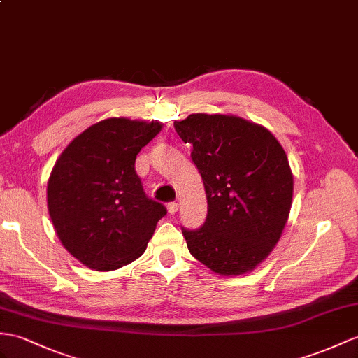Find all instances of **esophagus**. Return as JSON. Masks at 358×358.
<instances>
[{"instance_id":"esophagus-1","label":"esophagus","mask_w":358,"mask_h":358,"mask_svg":"<svg viewBox=\"0 0 358 358\" xmlns=\"http://www.w3.org/2000/svg\"><path fill=\"white\" fill-rule=\"evenodd\" d=\"M167 209H169V214H170V215H174V214L178 213L179 205H178L176 202H171V203H169V205H167Z\"/></svg>"}]
</instances>
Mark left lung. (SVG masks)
Masks as SVG:
<instances>
[{"label": "left lung", "instance_id": "1", "mask_svg": "<svg viewBox=\"0 0 358 358\" xmlns=\"http://www.w3.org/2000/svg\"><path fill=\"white\" fill-rule=\"evenodd\" d=\"M203 180L208 215L182 231L189 254L214 273H249L280 241L293 202V173L268 129L232 113L174 121Z\"/></svg>", "mask_w": 358, "mask_h": 358}]
</instances>
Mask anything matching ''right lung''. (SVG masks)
<instances>
[{
	"label": "right lung",
	"instance_id": "add662e5",
	"mask_svg": "<svg viewBox=\"0 0 358 358\" xmlns=\"http://www.w3.org/2000/svg\"><path fill=\"white\" fill-rule=\"evenodd\" d=\"M159 121L112 117L85 129L60 153L47 185L50 219L64 248L83 266L108 272L144 254L167 214L145 196L135 171Z\"/></svg>",
	"mask_w": 358,
	"mask_h": 358
}]
</instances>
